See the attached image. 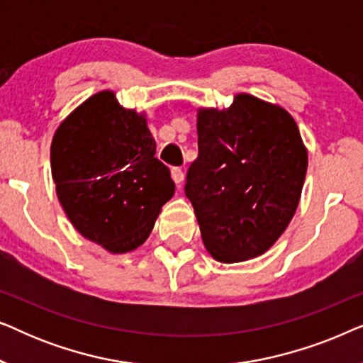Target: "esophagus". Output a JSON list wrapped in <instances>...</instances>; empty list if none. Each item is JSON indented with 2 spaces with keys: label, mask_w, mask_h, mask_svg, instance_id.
<instances>
[{
  "label": "esophagus",
  "mask_w": 363,
  "mask_h": 363,
  "mask_svg": "<svg viewBox=\"0 0 363 363\" xmlns=\"http://www.w3.org/2000/svg\"><path fill=\"white\" fill-rule=\"evenodd\" d=\"M172 178H173V182L177 183V185H182L183 178H185V173H183L180 167H173L172 168Z\"/></svg>",
  "instance_id": "1"
}]
</instances>
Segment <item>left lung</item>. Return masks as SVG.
Wrapping results in <instances>:
<instances>
[{
  "label": "left lung",
  "mask_w": 363,
  "mask_h": 363,
  "mask_svg": "<svg viewBox=\"0 0 363 363\" xmlns=\"http://www.w3.org/2000/svg\"><path fill=\"white\" fill-rule=\"evenodd\" d=\"M198 157L185 195L220 262L266 252L289 221L304 185L307 150L284 108L240 94L228 111L198 112Z\"/></svg>",
  "instance_id": "left-lung-1"
}]
</instances>
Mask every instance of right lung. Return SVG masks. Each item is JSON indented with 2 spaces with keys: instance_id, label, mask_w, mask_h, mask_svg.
Instances as JSON below:
<instances>
[{
  "instance_id": "right-lung-1",
  "label": "right lung",
  "mask_w": 363,
  "mask_h": 363,
  "mask_svg": "<svg viewBox=\"0 0 363 363\" xmlns=\"http://www.w3.org/2000/svg\"><path fill=\"white\" fill-rule=\"evenodd\" d=\"M147 121L111 91L79 106L54 133L51 170L74 228L111 252L143 245L175 193Z\"/></svg>"
}]
</instances>
